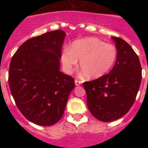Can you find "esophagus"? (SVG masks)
<instances>
[{"instance_id":"esophagus-1","label":"esophagus","mask_w":148,"mask_h":148,"mask_svg":"<svg viewBox=\"0 0 148 148\" xmlns=\"http://www.w3.org/2000/svg\"><path fill=\"white\" fill-rule=\"evenodd\" d=\"M81 83H82V81H80V80H77V79H76V80H75V85L76 86L81 85Z\"/></svg>"}]
</instances>
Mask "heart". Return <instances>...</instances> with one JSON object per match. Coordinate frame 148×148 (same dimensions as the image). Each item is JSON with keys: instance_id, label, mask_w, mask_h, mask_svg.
<instances>
[{"instance_id": "heart-1", "label": "heart", "mask_w": 148, "mask_h": 148, "mask_svg": "<svg viewBox=\"0 0 148 148\" xmlns=\"http://www.w3.org/2000/svg\"><path fill=\"white\" fill-rule=\"evenodd\" d=\"M117 58V49L114 45L96 38L74 40L69 49L60 55L63 68L71 74L80 60V68L88 78L97 79L105 75L114 67Z\"/></svg>"}]
</instances>
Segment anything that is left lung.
I'll return each instance as SVG.
<instances>
[{"label":"left lung","instance_id":"1","mask_svg":"<svg viewBox=\"0 0 148 148\" xmlns=\"http://www.w3.org/2000/svg\"><path fill=\"white\" fill-rule=\"evenodd\" d=\"M117 49L113 69L94 81L83 84L87 104L99 121L110 122L126 114L134 103L141 82V65L138 56L124 40L112 37Z\"/></svg>","mask_w":148,"mask_h":148}]
</instances>
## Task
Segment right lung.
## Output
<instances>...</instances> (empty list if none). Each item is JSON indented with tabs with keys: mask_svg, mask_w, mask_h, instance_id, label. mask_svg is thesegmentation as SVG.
<instances>
[{
	"mask_svg": "<svg viewBox=\"0 0 148 148\" xmlns=\"http://www.w3.org/2000/svg\"><path fill=\"white\" fill-rule=\"evenodd\" d=\"M65 36L56 30L28 39L10 60L8 84L15 103L27 119L40 126L60 121L75 87L74 79L60 71Z\"/></svg>",
	"mask_w": 148,
	"mask_h": 148,
	"instance_id": "right-lung-1",
	"label": "right lung"
}]
</instances>
